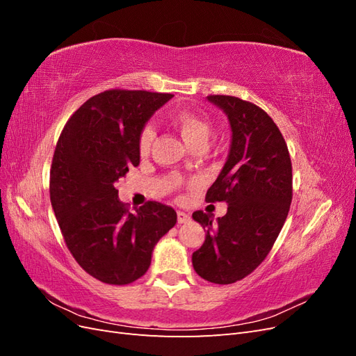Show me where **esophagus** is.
Wrapping results in <instances>:
<instances>
[{"label": "esophagus", "mask_w": 356, "mask_h": 356, "mask_svg": "<svg viewBox=\"0 0 356 356\" xmlns=\"http://www.w3.org/2000/svg\"><path fill=\"white\" fill-rule=\"evenodd\" d=\"M177 218H178V224H184V222L190 221V215L186 213V212H182V211H178Z\"/></svg>", "instance_id": "obj_1"}]
</instances>
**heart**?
Returning a JSON list of instances; mask_svg holds the SVG:
<instances>
[{"label":"heart","instance_id":"heart-1","mask_svg":"<svg viewBox=\"0 0 356 356\" xmlns=\"http://www.w3.org/2000/svg\"><path fill=\"white\" fill-rule=\"evenodd\" d=\"M169 122L177 129L181 138L184 139V143L191 148L203 147L207 144L208 138L211 135V129H212L211 122L207 117H203L202 114L193 111L190 108H179L174 111L169 117ZM154 136H156V132L153 126L147 124L141 129L136 141L139 154L147 156L149 153V148H152Z\"/></svg>","mask_w":356,"mask_h":356}]
</instances>
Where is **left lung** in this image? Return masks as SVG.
<instances>
[{
    "label": "left lung",
    "mask_w": 356,
    "mask_h": 356,
    "mask_svg": "<svg viewBox=\"0 0 356 356\" xmlns=\"http://www.w3.org/2000/svg\"><path fill=\"white\" fill-rule=\"evenodd\" d=\"M208 99L227 114L232 147L204 200L225 202L227 213L212 222L193 212L207 238L191 261L204 281L229 285L252 273L273 248L293 200V166L281 131L260 106L229 95Z\"/></svg>",
    "instance_id": "obj_1"
}]
</instances>
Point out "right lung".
<instances>
[{"mask_svg":"<svg viewBox=\"0 0 356 356\" xmlns=\"http://www.w3.org/2000/svg\"><path fill=\"white\" fill-rule=\"evenodd\" d=\"M172 96L105 90L71 115L58 139L51 207L75 261L104 284L127 285L144 276L154 245L177 222V212L154 200L131 212L117 190L118 178L139 165V132Z\"/></svg>","mask_w":356,"mask_h":356,"instance_id":"right-lung-1","label":"right lung"}]
</instances>
